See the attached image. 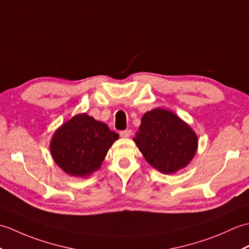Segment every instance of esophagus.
<instances>
[{"mask_svg": "<svg viewBox=\"0 0 249 249\" xmlns=\"http://www.w3.org/2000/svg\"><path fill=\"white\" fill-rule=\"evenodd\" d=\"M130 135H131V130L130 129H126V130L120 131V136L122 137V138H128Z\"/></svg>", "mask_w": 249, "mask_h": 249, "instance_id": "esophagus-1", "label": "esophagus"}]
</instances>
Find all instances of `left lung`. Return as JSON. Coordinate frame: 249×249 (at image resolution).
<instances>
[{"label":"left lung","instance_id":"1","mask_svg":"<svg viewBox=\"0 0 249 249\" xmlns=\"http://www.w3.org/2000/svg\"><path fill=\"white\" fill-rule=\"evenodd\" d=\"M133 140L145 160L165 174L186 167L198 149L192 127L171 111L160 108L143 114Z\"/></svg>","mask_w":249,"mask_h":249}]
</instances>
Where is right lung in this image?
Wrapping results in <instances>:
<instances>
[{
  "label": "right lung",
  "instance_id": "obj_1",
  "mask_svg": "<svg viewBox=\"0 0 249 249\" xmlns=\"http://www.w3.org/2000/svg\"><path fill=\"white\" fill-rule=\"evenodd\" d=\"M119 139L103 122L87 113L77 114L55 130L50 142L51 155L63 171L87 178L102 166L106 155Z\"/></svg>",
  "mask_w": 249,
  "mask_h": 249
}]
</instances>
